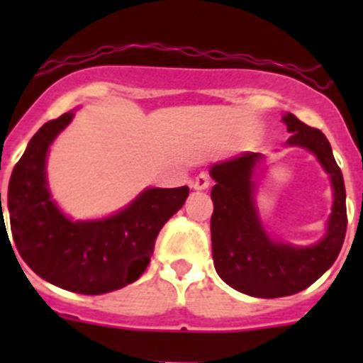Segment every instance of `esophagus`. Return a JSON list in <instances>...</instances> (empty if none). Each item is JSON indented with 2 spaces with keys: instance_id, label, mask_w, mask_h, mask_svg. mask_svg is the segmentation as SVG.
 Here are the masks:
<instances>
[{
  "instance_id": "obj_1",
  "label": "esophagus",
  "mask_w": 363,
  "mask_h": 363,
  "mask_svg": "<svg viewBox=\"0 0 363 363\" xmlns=\"http://www.w3.org/2000/svg\"><path fill=\"white\" fill-rule=\"evenodd\" d=\"M208 184H211V179H208V175L205 174V172H200L195 177V181H193V188H195L196 191H203V189L208 188Z\"/></svg>"
}]
</instances>
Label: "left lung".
<instances>
[{
  "label": "left lung",
  "instance_id": "8db88e82",
  "mask_svg": "<svg viewBox=\"0 0 363 363\" xmlns=\"http://www.w3.org/2000/svg\"><path fill=\"white\" fill-rule=\"evenodd\" d=\"M291 137L286 147L313 152L330 177L334 203L325 235L311 246H294L274 239L263 226L256 207L255 175L265 156L244 152L211 167L216 184L211 191L212 258L216 272L233 290L258 298H277L306 290L320 279L339 256L346 235V189L330 142L316 128L284 113Z\"/></svg>",
  "mask_w": 363,
  "mask_h": 363
}]
</instances>
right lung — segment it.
Listing matches in <instances>:
<instances>
[{
    "label": "right lung",
    "instance_id": "obj_1",
    "mask_svg": "<svg viewBox=\"0 0 363 363\" xmlns=\"http://www.w3.org/2000/svg\"><path fill=\"white\" fill-rule=\"evenodd\" d=\"M75 111L43 124L13 168L10 228L19 255L42 279L75 294L101 295L144 274L160 230L184 205L189 188H145L108 218H68L50 195L47 155Z\"/></svg>",
    "mask_w": 363,
    "mask_h": 363
}]
</instances>
